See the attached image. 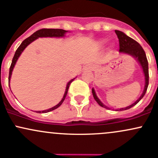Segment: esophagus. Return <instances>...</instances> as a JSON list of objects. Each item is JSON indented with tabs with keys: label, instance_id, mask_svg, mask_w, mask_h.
Here are the masks:
<instances>
[{
	"label": "esophagus",
	"instance_id": "obj_1",
	"mask_svg": "<svg viewBox=\"0 0 158 158\" xmlns=\"http://www.w3.org/2000/svg\"><path fill=\"white\" fill-rule=\"evenodd\" d=\"M93 69H94V66H93V65H88V66H86V67L85 68V70H89V71H92V70H93Z\"/></svg>",
	"mask_w": 158,
	"mask_h": 158
}]
</instances>
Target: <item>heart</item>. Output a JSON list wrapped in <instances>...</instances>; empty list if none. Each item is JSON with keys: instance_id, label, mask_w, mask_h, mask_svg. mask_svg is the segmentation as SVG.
Here are the masks:
<instances>
[{"instance_id": "heart-1", "label": "heart", "mask_w": 158, "mask_h": 158, "mask_svg": "<svg viewBox=\"0 0 158 158\" xmlns=\"http://www.w3.org/2000/svg\"><path fill=\"white\" fill-rule=\"evenodd\" d=\"M100 43H101V44H105L106 43V40H102L101 41H100Z\"/></svg>"}]
</instances>
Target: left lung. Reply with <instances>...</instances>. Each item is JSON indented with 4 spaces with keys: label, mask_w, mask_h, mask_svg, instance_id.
I'll use <instances>...</instances> for the list:
<instances>
[{
    "label": "left lung",
    "mask_w": 158,
    "mask_h": 158,
    "mask_svg": "<svg viewBox=\"0 0 158 158\" xmlns=\"http://www.w3.org/2000/svg\"><path fill=\"white\" fill-rule=\"evenodd\" d=\"M115 33H116L117 36H118V39H119V46H120V52H123V53L129 54V55H131L132 56H133L134 58L136 59L139 64L142 66V70H143L144 74H145V88H144V90L142 94L141 95V96L133 104H132L131 106H129L126 107V108H120V109H117L116 111H123V110L129 109V108H132L134 106L137 104L141 99L143 98V96H145V93H146L148 86V78H149V74H148V59L145 55V52L144 51L143 48L141 47V45L138 43L137 41H135V40H133V38H130L127 35H125L123 32L118 31V30H115ZM92 93L93 95V97H94L95 100L97 102L98 104L100 106L103 107V108H107V109H110V108L105 106L101 101H100L99 98L96 96V92H95L94 89H92Z\"/></svg>",
    "instance_id": "obj_1"
}]
</instances>
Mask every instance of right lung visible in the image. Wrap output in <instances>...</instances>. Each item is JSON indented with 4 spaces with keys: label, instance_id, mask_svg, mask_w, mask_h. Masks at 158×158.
I'll use <instances>...</instances> for the list:
<instances>
[{
    "label": "right lung",
    "instance_id": "add662e5",
    "mask_svg": "<svg viewBox=\"0 0 158 158\" xmlns=\"http://www.w3.org/2000/svg\"><path fill=\"white\" fill-rule=\"evenodd\" d=\"M67 32V31L63 29H59V28H42V29L38 30L36 32L31 35V36L28 37V38H26L25 40H24L23 41V43L20 44L19 47H18V49L16 50V52H15V55L13 56V60H12V63L10 65V72H9V83H10V80L11 77V74H12V72H13V69L14 68L15 65H16V62L17 61V59L19 57V56L21 55V53L23 52V50H25V47H27L28 44L33 42L34 40L38 39V38H46V37H50V38H52V37H56V38H60V37H64L65 36V34ZM74 79H72L69 83H68L67 86H66V89H65V94H64L63 98H62V100L60 101V102L59 104H57L56 106H55L54 107H52L51 108H49L47 110H44V111H37L38 113H47L49 112V111H51L52 110H55L57 108H59L61 105L62 104V102H64V100L65 99V96L68 93V90H69V86H70L71 83L74 81Z\"/></svg>",
    "mask_w": 158,
    "mask_h": 158
}]
</instances>
